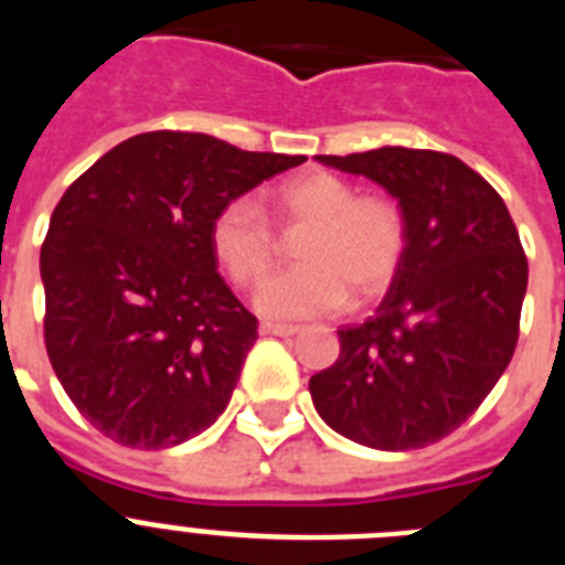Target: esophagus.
I'll return each mask as SVG.
<instances>
[{
    "mask_svg": "<svg viewBox=\"0 0 565 565\" xmlns=\"http://www.w3.org/2000/svg\"><path fill=\"white\" fill-rule=\"evenodd\" d=\"M299 331V326H286V322H263L259 326V333L266 337H294Z\"/></svg>",
    "mask_w": 565,
    "mask_h": 565,
    "instance_id": "obj_1",
    "label": "esophagus"
}]
</instances>
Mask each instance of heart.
Listing matches in <instances>:
<instances>
[{"instance_id":"1","label":"heart","mask_w":565,"mask_h":565,"mask_svg":"<svg viewBox=\"0 0 565 565\" xmlns=\"http://www.w3.org/2000/svg\"><path fill=\"white\" fill-rule=\"evenodd\" d=\"M274 209L297 239V268L268 277L257 291V311L271 319L331 313L348 302H371L391 288L407 248V223L396 201L359 194L333 172L291 178L274 192ZM209 246L239 288L257 286L271 271L279 239L254 198H232L209 226Z\"/></svg>"}]
</instances>
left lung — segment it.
Instances as JSON below:
<instances>
[{"mask_svg":"<svg viewBox=\"0 0 565 565\" xmlns=\"http://www.w3.org/2000/svg\"><path fill=\"white\" fill-rule=\"evenodd\" d=\"M393 194L407 248L391 291L339 331L311 376L328 427L373 450H418L458 430L495 387L521 333L529 263L501 194L456 154L382 147L317 154Z\"/></svg>","mask_w":565,"mask_h":565,"instance_id":"8db88e82","label":"left lung"}]
</instances>
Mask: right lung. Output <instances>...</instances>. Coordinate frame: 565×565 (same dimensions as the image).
I'll return each instance as SVG.
<instances>
[{
	"instance_id": "add662e5",
	"label": "right lung",
	"mask_w": 565,
	"mask_h": 565,
	"mask_svg": "<svg viewBox=\"0 0 565 565\" xmlns=\"http://www.w3.org/2000/svg\"><path fill=\"white\" fill-rule=\"evenodd\" d=\"M302 161L158 129L70 183L42 243L44 344L98 433L163 450L226 411L257 317L217 274L209 226L223 203Z\"/></svg>"
}]
</instances>
